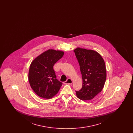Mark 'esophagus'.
<instances>
[{
	"label": "esophagus",
	"mask_w": 133,
	"mask_h": 133,
	"mask_svg": "<svg viewBox=\"0 0 133 133\" xmlns=\"http://www.w3.org/2000/svg\"><path fill=\"white\" fill-rule=\"evenodd\" d=\"M72 83H73L72 80L71 79H70V78H68V79L66 81H65V82H64V84H72Z\"/></svg>",
	"instance_id": "obj_1"
}]
</instances>
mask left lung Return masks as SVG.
Listing matches in <instances>:
<instances>
[{
    "label": "left lung",
    "instance_id": "left-lung-1",
    "mask_svg": "<svg viewBox=\"0 0 133 133\" xmlns=\"http://www.w3.org/2000/svg\"><path fill=\"white\" fill-rule=\"evenodd\" d=\"M82 74V89L76 91L77 97L82 100H90L100 93L106 80L104 60L97 51L77 47L74 50Z\"/></svg>",
    "mask_w": 133,
    "mask_h": 133
}]
</instances>
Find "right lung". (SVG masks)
I'll return each mask as SVG.
<instances>
[{
    "label": "right lung",
    "instance_id": "add662e5",
    "mask_svg": "<svg viewBox=\"0 0 133 133\" xmlns=\"http://www.w3.org/2000/svg\"><path fill=\"white\" fill-rule=\"evenodd\" d=\"M63 55V51L51 49L32 61L28 80L32 90L40 97L49 99L59 92L62 83L56 79L53 66Z\"/></svg>",
    "mask_w": 133,
    "mask_h": 133
}]
</instances>
